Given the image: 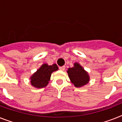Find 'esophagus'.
<instances>
[{
  "instance_id": "esophagus-1",
  "label": "esophagus",
  "mask_w": 122,
  "mask_h": 122,
  "mask_svg": "<svg viewBox=\"0 0 122 122\" xmlns=\"http://www.w3.org/2000/svg\"><path fill=\"white\" fill-rule=\"evenodd\" d=\"M59 70L61 71H64L65 70V66H63L59 67Z\"/></svg>"
}]
</instances>
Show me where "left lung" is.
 Wrapping results in <instances>:
<instances>
[{"label": "left lung", "mask_w": 122, "mask_h": 122, "mask_svg": "<svg viewBox=\"0 0 122 122\" xmlns=\"http://www.w3.org/2000/svg\"><path fill=\"white\" fill-rule=\"evenodd\" d=\"M67 73L71 83L76 87H82L89 81V75L78 63H75L74 66L69 68Z\"/></svg>", "instance_id": "8db88e82"}]
</instances>
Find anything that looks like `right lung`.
Here are the masks:
<instances>
[{
  "label": "right lung",
  "instance_id": "obj_1",
  "mask_svg": "<svg viewBox=\"0 0 122 122\" xmlns=\"http://www.w3.org/2000/svg\"><path fill=\"white\" fill-rule=\"evenodd\" d=\"M58 70L56 64L52 65H48L47 64H43L41 68L32 75L30 77L31 84L36 88H43L46 87L49 83L52 73Z\"/></svg>",
  "mask_w": 122,
  "mask_h": 122
}]
</instances>
